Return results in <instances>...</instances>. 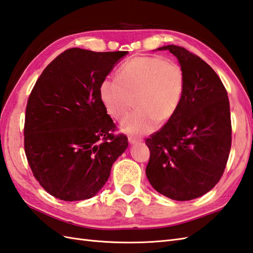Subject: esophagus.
I'll return each instance as SVG.
<instances>
[{"instance_id":"1","label":"esophagus","mask_w":253,"mask_h":253,"mask_svg":"<svg viewBox=\"0 0 253 253\" xmlns=\"http://www.w3.org/2000/svg\"><path fill=\"white\" fill-rule=\"evenodd\" d=\"M128 141H129V143H130V144H137V143L142 142V139L134 138V137H129Z\"/></svg>"}]
</instances>
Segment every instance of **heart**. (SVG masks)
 Returning a JSON list of instances; mask_svg holds the SVG:
<instances>
[{
	"mask_svg": "<svg viewBox=\"0 0 253 253\" xmlns=\"http://www.w3.org/2000/svg\"><path fill=\"white\" fill-rule=\"evenodd\" d=\"M185 88L183 69L160 57H136L124 62L117 79L105 78L99 97L107 112L121 121L134 103L137 110L123 121L122 130L133 136L151 132L177 113Z\"/></svg>",
	"mask_w": 253,
	"mask_h": 253,
	"instance_id": "1",
	"label": "heart"
}]
</instances>
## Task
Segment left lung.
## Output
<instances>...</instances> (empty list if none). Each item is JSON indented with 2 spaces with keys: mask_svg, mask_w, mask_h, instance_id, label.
<instances>
[{
  "mask_svg": "<svg viewBox=\"0 0 253 253\" xmlns=\"http://www.w3.org/2000/svg\"><path fill=\"white\" fill-rule=\"evenodd\" d=\"M177 57L185 88L177 113L145 140L151 185L173 201L203 196L220 181L230 155L232 124L227 91L213 69L177 45L157 48Z\"/></svg>",
  "mask_w": 253,
  "mask_h": 253,
  "instance_id": "obj_1",
  "label": "left lung"
}]
</instances>
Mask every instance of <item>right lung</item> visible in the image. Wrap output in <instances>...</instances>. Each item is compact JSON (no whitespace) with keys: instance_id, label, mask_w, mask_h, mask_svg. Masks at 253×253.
<instances>
[{"instance_id":"right-lung-1","label":"right lung","mask_w":253,"mask_h":253,"mask_svg":"<svg viewBox=\"0 0 253 253\" xmlns=\"http://www.w3.org/2000/svg\"><path fill=\"white\" fill-rule=\"evenodd\" d=\"M127 51L70 48L56 57L28 99L25 152L43 189L66 202L102 189L128 146L99 97L100 83Z\"/></svg>"}]
</instances>
